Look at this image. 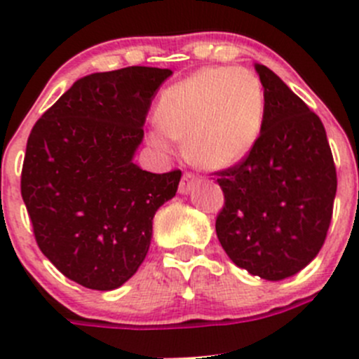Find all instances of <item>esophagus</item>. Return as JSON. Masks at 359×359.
Masks as SVG:
<instances>
[{
	"mask_svg": "<svg viewBox=\"0 0 359 359\" xmlns=\"http://www.w3.org/2000/svg\"><path fill=\"white\" fill-rule=\"evenodd\" d=\"M198 182V179L194 175H191V173H186V175L182 177V180H180V186H179V193L180 194H187L193 191L194 184Z\"/></svg>",
	"mask_w": 359,
	"mask_h": 359,
	"instance_id": "esophagus-1",
	"label": "esophagus"
}]
</instances>
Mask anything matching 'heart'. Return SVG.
Listing matches in <instances>:
<instances>
[{
  "instance_id": "heart-1",
  "label": "heart",
  "mask_w": 359,
  "mask_h": 359,
  "mask_svg": "<svg viewBox=\"0 0 359 359\" xmlns=\"http://www.w3.org/2000/svg\"><path fill=\"white\" fill-rule=\"evenodd\" d=\"M266 111L260 79L243 67H206L165 90L156 107L159 130L149 135L159 151L182 140L191 165L224 170L236 165L259 140Z\"/></svg>"
}]
</instances>
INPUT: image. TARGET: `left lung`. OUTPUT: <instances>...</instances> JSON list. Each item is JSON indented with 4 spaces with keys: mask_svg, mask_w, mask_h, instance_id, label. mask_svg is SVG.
<instances>
[{
    "mask_svg": "<svg viewBox=\"0 0 359 359\" xmlns=\"http://www.w3.org/2000/svg\"><path fill=\"white\" fill-rule=\"evenodd\" d=\"M255 71L266 92L262 132L240 165L219 173L226 205L215 231L238 267L281 281L323 247L337 173L321 119L269 67Z\"/></svg>",
    "mask_w": 359,
    "mask_h": 359,
    "instance_id": "obj_1",
    "label": "left lung"
}]
</instances>
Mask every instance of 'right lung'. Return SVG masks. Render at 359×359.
I'll return each instance as SVG.
<instances>
[{
  "label": "right lung",
  "mask_w": 359,
  "mask_h": 359,
  "mask_svg": "<svg viewBox=\"0 0 359 359\" xmlns=\"http://www.w3.org/2000/svg\"><path fill=\"white\" fill-rule=\"evenodd\" d=\"M170 69L93 72L36 121L25 147L22 200L38 247L69 280L114 290L149 252L153 219L182 173L133 163L144 123Z\"/></svg>",
  "instance_id": "1"
}]
</instances>
